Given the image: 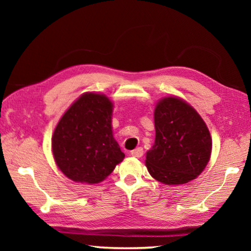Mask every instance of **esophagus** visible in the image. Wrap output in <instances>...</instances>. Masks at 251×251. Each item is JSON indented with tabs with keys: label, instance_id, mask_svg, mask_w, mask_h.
Wrapping results in <instances>:
<instances>
[{
	"label": "esophagus",
	"instance_id": "34e87169",
	"mask_svg": "<svg viewBox=\"0 0 251 251\" xmlns=\"http://www.w3.org/2000/svg\"><path fill=\"white\" fill-rule=\"evenodd\" d=\"M130 154H131V155L135 156V157H140V156H143L144 151H143L142 147H137L136 150L131 151V153H130Z\"/></svg>",
	"mask_w": 251,
	"mask_h": 251
}]
</instances>
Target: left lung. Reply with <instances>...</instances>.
<instances>
[{"instance_id":"left-lung-1","label":"left lung","mask_w":251,"mask_h":251,"mask_svg":"<svg viewBox=\"0 0 251 251\" xmlns=\"http://www.w3.org/2000/svg\"><path fill=\"white\" fill-rule=\"evenodd\" d=\"M155 142L146 153L153 178L167 185L185 184L197 178L211 154V137L195 109L176 97L157 102L154 112Z\"/></svg>"}]
</instances>
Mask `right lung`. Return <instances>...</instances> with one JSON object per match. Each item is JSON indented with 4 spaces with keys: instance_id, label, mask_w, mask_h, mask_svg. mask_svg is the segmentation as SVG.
I'll list each match as a JSON object with an SVG mask.
<instances>
[{
    "instance_id": "1",
    "label": "right lung",
    "mask_w": 251,
    "mask_h": 251,
    "mask_svg": "<svg viewBox=\"0 0 251 251\" xmlns=\"http://www.w3.org/2000/svg\"><path fill=\"white\" fill-rule=\"evenodd\" d=\"M112 101L104 95H82L58 122L51 145L57 166L74 181L97 184L125 153L113 137Z\"/></svg>"
}]
</instances>
